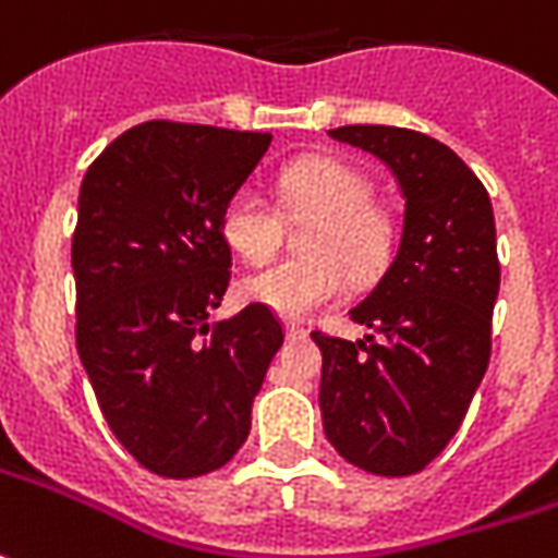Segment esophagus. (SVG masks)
Listing matches in <instances>:
<instances>
[{
  "label": "esophagus",
  "mask_w": 558,
  "mask_h": 558,
  "mask_svg": "<svg viewBox=\"0 0 558 558\" xmlns=\"http://www.w3.org/2000/svg\"><path fill=\"white\" fill-rule=\"evenodd\" d=\"M308 337V330L305 327H299V324H287V339H305Z\"/></svg>",
  "instance_id": "34e87169"
}]
</instances>
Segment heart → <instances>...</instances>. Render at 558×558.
Segmentation results:
<instances>
[{"mask_svg": "<svg viewBox=\"0 0 558 558\" xmlns=\"http://www.w3.org/2000/svg\"><path fill=\"white\" fill-rule=\"evenodd\" d=\"M280 201L296 216H317L308 228V256L268 265L243 280V296L262 308L302 320L339 299L352 271L374 275L389 253V221L371 206V184L352 166L312 157L283 169ZM278 209L259 187H241L221 213V238L243 262H268L280 246Z\"/></svg>", "mask_w": 558, "mask_h": 558, "instance_id": "b5f03b06", "label": "heart"}]
</instances>
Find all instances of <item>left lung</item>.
Listing matches in <instances>:
<instances>
[{
  "label": "left lung",
  "mask_w": 558,
  "mask_h": 558,
  "mask_svg": "<svg viewBox=\"0 0 558 558\" xmlns=\"http://www.w3.org/2000/svg\"><path fill=\"white\" fill-rule=\"evenodd\" d=\"M330 138L392 169L404 225L386 275L349 312L357 342L312 333L327 441L374 475H413L448 448L490 357L500 290L485 184L451 147L398 125H339Z\"/></svg>",
  "instance_id": "8db88e82"
}]
</instances>
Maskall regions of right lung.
<instances>
[{"mask_svg": "<svg viewBox=\"0 0 558 558\" xmlns=\"http://www.w3.org/2000/svg\"><path fill=\"white\" fill-rule=\"evenodd\" d=\"M268 145V132L150 120L110 142L80 187L76 352L110 433L163 478L241 451L283 342L256 302L209 324L231 280L221 213Z\"/></svg>", "mask_w": 558, "mask_h": 558, "instance_id": "right-lung-1", "label": "right lung"}]
</instances>
